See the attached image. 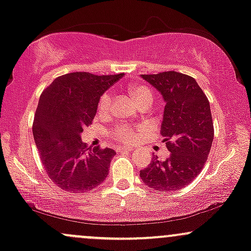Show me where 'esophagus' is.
<instances>
[{"label":"esophagus","mask_w":251,"mask_h":251,"mask_svg":"<svg viewBox=\"0 0 251 251\" xmlns=\"http://www.w3.org/2000/svg\"><path fill=\"white\" fill-rule=\"evenodd\" d=\"M118 150L119 151H121V152H131L132 151V148H120V149H118Z\"/></svg>","instance_id":"1"}]
</instances>
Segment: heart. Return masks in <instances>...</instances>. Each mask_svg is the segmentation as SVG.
Here are the masks:
<instances>
[{
    "label": "heart",
    "instance_id": "heart-1",
    "mask_svg": "<svg viewBox=\"0 0 251 251\" xmlns=\"http://www.w3.org/2000/svg\"><path fill=\"white\" fill-rule=\"evenodd\" d=\"M131 94L133 96L134 101L143 106V104H151L153 101V94L148 87L145 85H136V87L131 88ZM112 95L109 92L103 93L102 96L99 100L98 109L100 113H107L108 112L109 107H111ZM140 127L139 126L132 125V124L120 123L117 124L109 132V136L117 142L121 143V144H131L138 139Z\"/></svg>",
    "mask_w": 251,
    "mask_h": 251
}]
</instances>
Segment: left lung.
I'll list each match as a JSON object with an SVG mask.
<instances>
[{
    "mask_svg": "<svg viewBox=\"0 0 251 251\" xmlns=\"http://www.w3.org/2000/svg\"><path fill=\"white\" fill-rule=\"evenodd\" d=\"M166 101L161 134L170 155L153 157L140 178L150 188L177 191L189 184L207 161L214 128L210 102L194 78L176 71L142 75Z\"/></svg>",
    "mask_w": 251,
    "mask_h": 251,
    "instance_id": "left-lung-1",
    "label": "left lung"
}]
</instances>
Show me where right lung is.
Returning <instances> with one entry per match:
<instances>
[{"instance_id":"right-lung-1","label":"right lung","mask_w":251,"mask_h":251,"mask_svg":"<svg viewBox=\"0 0 251 251\" xmlns=\"http://www.w3.org/2000/svg\"><path fill=\"white\" fill-rule=\"evenodd\" d=\"M123 76L71 73L57 77L41 93L33 137L44 169L59 188L85 193L108 175L115 151L99 147L89 150L81 133L94 120L101 95Z\"/></svg>"}]
</instances>
